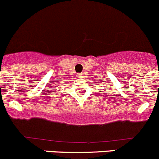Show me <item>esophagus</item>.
I'll use <instances>...</instances> for the list:
<instances>
[{
	"mask_svg": "<svg viewBox=\"0 0 159 159\" xmlns=\"http://www.w3.org/2000/svg\"><path fill=\"white\" fill-rule=\"evenodd\" d=\"M76 76L78 77V78H81V77H82L83 75H82V74H81V73H77L76 74Z\"/></svg>",
	"mask_w": 159,
	"mask_h": 159,
	"instance_id": "esophagus-1",
	"label": "esophagus"
}]
</instances>
